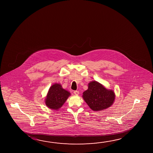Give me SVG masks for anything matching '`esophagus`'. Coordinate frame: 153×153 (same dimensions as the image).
<instances>
[{
  "label": "esophagus",
  "instance_id": "esophagus-1",
  "mask_svg": "<svg viewBox=\"0 0 153 153\" xmlns=\"http://www.w3.org/2000/svg\"><path fill=\"white\" fill-rule=\"evenodd\" d=\"M74 93L75 95H78V94H79V91H75L74 92Z\"/></svg>",
  "mask_w": 153,
  "mask_h": 153
}]
</instances>
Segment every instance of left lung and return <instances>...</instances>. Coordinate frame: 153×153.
<instances>
[{
    "label": "left lung",
    "mask_w": 153,
    "mask_h": 153,
    "mask_svg": "<svg viewBox=\"0 0 153 153\" xmlns=\"http://www.w3.org/2000/svg\"><path fill=\"white\" fill-rule=\"evenodd\" d=\"M82 97L92 110L101 111L113 105L115 94L114 91L93 80L88 84V89L83 93Z\"/></svg>",
    "instance_id": "left-lung-1"
}]
</instances>
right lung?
I'll return each mask as SVG.
<instances>
[{"mask_svg": "<svg viewBox=\"0 0 153 153\" xmlns=\"http://www.w3.org/2000/svg\"><path fill=\"white\" fill-rule=\"evenodd\" d=\"M70 95L71 93L63 89L60 84L55 83L48 90L45 98V105L51 109L59 110Z\"/></svg>", "mask_w": 153, "mask_h": 153, "instance_id": "add662e5", "label": "right lung"}]
</instances>
